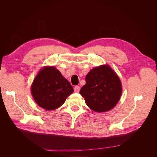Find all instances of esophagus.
Instances as JSON below:
<instances>
[{"label": "esophagus", "instance_id": "34e87169", "mask_svg": "<svg viewBox=\"0 0 157 157\" xmlns=\"http://www.w3.org/2000/svg\"><path fill=\"white\" fill-rule=\"evenodd\" d=\"M80 89V88L79 86H75V88H74V90H75V92L76 93L79 92Z\"/></svg>", "mask_w": 157, "mask_h": 157}]
</instances>
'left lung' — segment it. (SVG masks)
<instances>
[{"label":"left lung","instance_id":"8db88e82","mask_svg":"<svg viewBox=\"0 0 157 157\" xmlns=\"http://www.w3.org/2000/svg\"><path fill=\"white\" fill-rule=\"evenodd\" d=\"M86 84L80 90L85 103L92 110L104 113L111 110L122 93L121 79L108 64L94 67L86 76Z\"/></svg>","mask_w":157,"mask_h":157}]
</instances>
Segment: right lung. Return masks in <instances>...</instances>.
<instances>
[{"label": "right lung", "mask_w": 157, "mask_h": 157, "mask_svg": "<svg viewBox=\"0 0 157 157\" xmlns=\"http://www.w3.org/2000/svg\"><path fill=\"white\" fill-rule=\"evenodd\" d=\"M73 88L55 66L42 67L31 86L36 103L47 111L58 109L73 92Z\"/></svg>", "instance_id": "add662e5"}]
</instances>
